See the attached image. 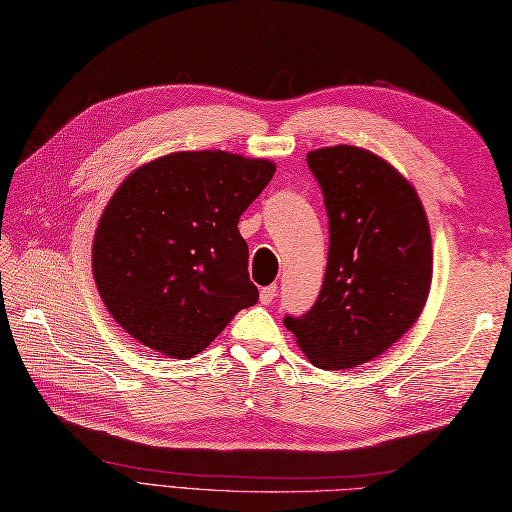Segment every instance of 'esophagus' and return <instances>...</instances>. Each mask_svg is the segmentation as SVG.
<instances>
[{"instance_id":"1","label":"esophagus","mask_w":512,"mask_h":512,"mask_svg":"<svg viewBox=\"0 0 512 512\" xmlns=\"http://www.w3.org/2000/svg\"><path fill=\"white\" fill-rule=\"evenodd\" d=\"M275 297H277V286H275V284L259 290V301H262L264 306H270V303L275 301Z\"/></svg>"}]
</instances>
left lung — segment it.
Here are the masks:
<instances>
[{"mask_svg": "<svg viewBox=\"0 0 512 512\" xmlns=\"http://www.w3.org/2000/svg\"><path fill=\"white\" fill-rule=\"evenodd\" d=\"M330 226L328 268L314 306L284 325L312 365L372 361L405 334L431 286V235L418 193L372 151H310Z\"/></svg>", "mask_w": 512, "mask_h": 512, "instance_id": "8db88e82", "label": "left lung"}]
</instances>
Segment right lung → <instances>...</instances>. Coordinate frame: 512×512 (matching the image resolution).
<instances>
[{"instance_id":"add662e5","label":"right lung","mask_w":512,"mask_h":512,"mask_svg":"<svg viewBox=\"0 0 512 512\" xmlns=\"http://www.w3.org/2000/svg\"><path fill=\"white\" fill-rule=\"evenodd\" d=\"M273 176V162L228 151H180L136 169L105 206L92 248L116 323L151 350L191 358L255 306L237 224Z\"/></svg>"}]
</instances>
